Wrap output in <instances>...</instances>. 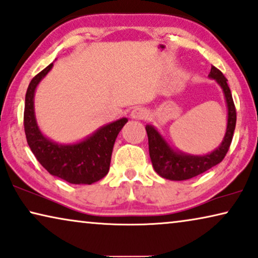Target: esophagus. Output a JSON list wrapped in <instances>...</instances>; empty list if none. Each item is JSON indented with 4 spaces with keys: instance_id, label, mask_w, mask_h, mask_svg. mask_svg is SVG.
<instances>
[{
    "instance_id": "esophagus-1",
    "label": "esophagus",
    "mask_w": 258,
    "mask_h": 258,
    "mask_svg": "<svg viewBox=\"0 0 258 258\" xmlns=\"http://www.w3.org/2000/svg\"><path fill=\"white\" fill-rule=\"evenodd\" d=\"M147 115L146 110H144L143 107H136L134 110L131 112V117L134 119H145Z\"/></svg>"
}]
</instances>
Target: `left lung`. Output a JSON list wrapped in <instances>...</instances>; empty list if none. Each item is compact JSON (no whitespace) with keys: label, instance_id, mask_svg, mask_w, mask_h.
Masks as SVG:
<instances>
[{"label":"left lung","instance_id":"1","mask_svg":"<svg viewBox=\"0 0 258 258\" xmlns=\"http://www.w3.org/2000/svg\"><path fill=\"white\" fill-rule=\"evenodd\" d=\"M209 77L216 79L224 92L228 105V125L227 132L220 147L210 154L195 157L183 153H177L168 146L158 131L153 126L147 125L146 132L148 137V148L152 164L159 175L168 180L182 181L200 175L206 170L216 166L223 160L227 152L229 151L231 140H233L235 126H236V108L231 96L228 81L219 69L213 67L210 69Z\"/></svg>","mask_w":258,"mask_h":258}]
</instances>
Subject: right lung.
<instances>
[{
	"mask_svg": "<svg viewBox=\"0 0 258 258\" xmlns=\"http://www.w3.org/2000/svg\"><path fill=\"white\" fill-rule=\"evenodd\" d=\"M52 65L53 63L49 64L31 79L25 94L23 122L28 145L39 164L51 175L70 183L91 184L108 173L115 138L127 119L122 118L111 122L88 139L75 145H58L46 139L35 119L34 94L36 86Z\"/></svg>",
	"mask_w": 258,
	"mask_h": 258,
	"instance_id": "obj_1",
	"label": "right lung"
}]
</instances>
